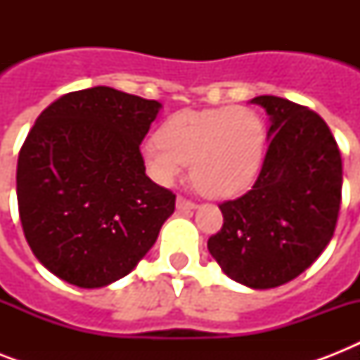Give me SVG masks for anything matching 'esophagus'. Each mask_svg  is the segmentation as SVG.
Segmentation results:
<instances>
[{
	"label": "esophagus",
	"instance_id": "obj_1",
	"mask_svg": "<svg viewBox=\"0 0 360 360\" xmlns=\"http://www.w3.org/2000/svg\"><path fill=\"white\" fill-rule=\"evenodd\" d=\"M175 207H177V211H194L198 205L194 202H188V200L179 196L177 198V202H175Z\"/></svg>",
	"mask_w": 360,
	"mask_h": 360
}]
</instances>
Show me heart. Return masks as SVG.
<instances>
[{"label":"heart","mask_w":360,"mask_h":360,"mask_svg":"<svg viewBox=\"0 0 360 360\" xmlns=\"http://www.w3.org/2000/svg\"><path fill=\"white\" fill-rule=\"evenodd\" d=\"M153 179L172 185L191 164L192 183L209 198H233L257 179L265 158V127L246 106L183 110L166 120L160 134L141 143Z\"/></svg>","instance_id":"heart-1"}]
</instances>
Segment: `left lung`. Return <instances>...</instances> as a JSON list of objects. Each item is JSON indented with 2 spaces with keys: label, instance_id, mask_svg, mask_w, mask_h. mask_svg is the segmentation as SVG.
<instances>
[{
  "label": "left lung",
  "instance_id": "1",
  "mask_svg": "<svg viewBox=\"0 0 360 360\" xmlns=\"http://www.w3.org/2000/svg\"><path fill=\"white\" fill-rule=\"evenodd\" d=\"M250 103L269 115L267 155L250 191L219 205L224 224L207 248L231 280L271 290L307 271L333 239L342 158L316 112L273 95Z\"/></svg>",
  "mask_w": 360,
  "mask_h": 360
}]
</instances>
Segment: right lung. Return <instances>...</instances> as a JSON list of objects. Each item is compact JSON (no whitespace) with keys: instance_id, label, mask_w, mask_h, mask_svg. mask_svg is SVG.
I'll return each mask as SVG.
<instances>
[{"instance_id":"right-lung-1","label":"right lung","mask_w":360,"mask_h":360,"mask_svg":"<svg viewBox=\"0 0 360 360\" xmlns=\"http://www.w3.org/2000/svg\"><path fill=\"white\" fill-rule=\"evenodd\" d=\"M160 108L97 86L37 117L20 149L16 198L27 245L58 278L104 288L155 245L175 196L147 177L140 143Z\"/></svg>"}]
</instances>
